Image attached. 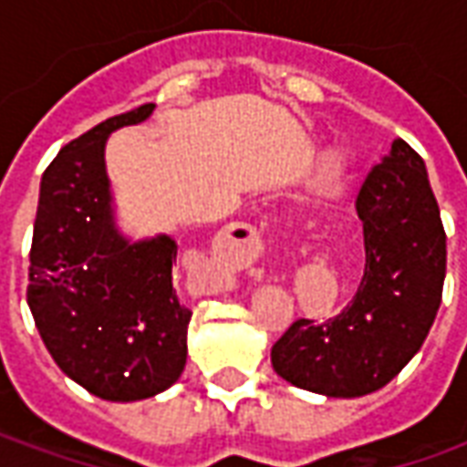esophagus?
<instances>
[{
    "label": "esophagus",
    "instance_id": "34e87169",
    "mask_svg": "<svg viewBox=\"0 0 467 467\" xmlns=\"http://www.w3.org/2000/svg\"><path fill=\"white\" fill-rule=\"evenodd\" d=\"M260 253H263V237L253 224L237 223L224 227V233L213 244V260L217 263L213 275L214 293L230 290L234 285V273L250 267ZM257 277H263V273H257Z\"/></svg>",
    "mask_w": 467,
    "mask_h": 467
}]
</instances>
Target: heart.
I'll return each mask as SVG.
<instances>
[{
	"instance_id": "heart-1",
	"label": "heart",
	"mask_w": 467,
	"mask_h": 467,
	"mask_svg": "<svg viewBox=\"0 0 467 467\" xmlns=\"http://www.w3.org/2000/svg\"><path fill=\"white\" fill-rule=\"evenodd\" d=\"M340 167H343V157L337 152H330L325 157V170L327 172H340Z\"/></svg>"
}]
</instances>
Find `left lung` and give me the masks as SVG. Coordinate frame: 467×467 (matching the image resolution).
Instances as JSON below:
<instances>
[{
    "label": "left lung",
    "instance_id": "left-lung-1",
    "mask_svg": "<svg viewBox=\"0 0 467 467\" xmlns=\"http://www.w3.org/2000/svg\"><path fill=\"white\" fill-rule=\"evenodd\" d=\"M355 210L365 273L343 313L295 320L273 345L275 372L330 398L380 390L420 350L442 300L445 230L422 157L405 140L375 164Z\"/></svg>",
    "mask_w": 467,
    "mask_h": 467
}]
</instances>
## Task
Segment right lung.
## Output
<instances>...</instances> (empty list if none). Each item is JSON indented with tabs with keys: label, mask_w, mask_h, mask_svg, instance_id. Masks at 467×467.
<instances>
[{
	"label": "right lung",
	"mask_w": 467,
	"mask_h": 467,
	"mask_svg": "<svg viewBox=\"0 0 467 467\" xmlns=\"http://www.w3.org/2000/svg\"><path fill=\"white\" fill-rule=\"evenodd\" d=\"M154 105L109 117L65 144L42 174L26 303L55 362L102 400L167 390L187 360L192 310L172 283L170 237L130 244L109 210L107 134L144 122Z\"/></svg>",
	"instance_id": "obj_1"
}]
</instances>
